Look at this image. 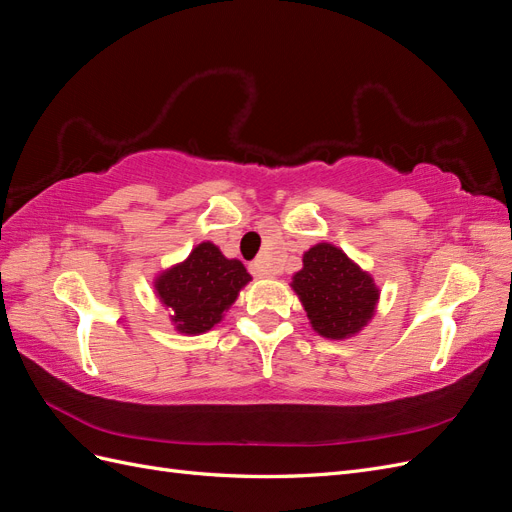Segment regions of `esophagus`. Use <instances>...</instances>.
<instances>
[{
	"mask_svg": "<svg viewBox=\"0 0 512 512\" xmlns=\"http://www.w3.org/2000/svg\"><path fill=\"white\" fill-rule=\"evenodd\" d=\"M250 271L256 275V277H271V271L267 269L265 260H254L250 265Z\"/></svg>",
	"mask_w": 512,
	"mask_h": 512,
	"instance_id": "34e87169",
	"label": "esophagus"
}]
</instances>
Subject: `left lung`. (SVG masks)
Instances as JSON below:
<instances>
[{
    "instance_id": "left-lung-1",
    "label": "left lung",
    "mask_w": 512,
    "mask_h": 512,
    "mask_svg": "<svg viewBox=\"0 0 512 512\" xmlns=\"http://www.w3.org/2000/svg\"><path fill=\"white\" fill-rule=\"evenodd\" d=\"M290 288L307 312L312 329L327 339L359 335L374 318L380 288L371 273L333 243H316L303 254V269Z\"/></svg>"
}]
</instances>
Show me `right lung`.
Masks as SVG:
<instances>
[{
	"label": "right lung",
	"instance_id": "add662e5",
	"mask_svg": "<svg viewBox=\"0 0 512 512\" xmlns=\"http://www.w3.org/2000/svg\"><path fill=\"white\" fill-rule=\"evenodd\" d=\"M252 282L243 262L226 258L220 247L203 241L190 256L160 271L153 290L168 309V318L181 335H203L224 320L239 292Z\"/></svg>",
	"mask_w": 512,
	"mask_h": 512
}]
</instances>
